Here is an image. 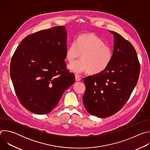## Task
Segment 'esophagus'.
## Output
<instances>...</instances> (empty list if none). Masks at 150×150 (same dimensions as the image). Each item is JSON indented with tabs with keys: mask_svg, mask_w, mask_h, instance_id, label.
I'll use <instances>...</instances> for the list:
<instances>
[{
	"mask_svg": "<svg viewBox=\"0 0 150 150\" xmlns=\"http://www.w3.org/2000/svg\"><path fill=\"white\" fill-rule=\"evenodd\" d=\"M81 77L79 75H75V80H76V81H81Z\"/></svg>",
	"mask_w": 150,
	"mask_h": 150,
	"instance_id": "34e87169",
	"label": "esophagus"
}]
</instances>
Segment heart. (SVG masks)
<instances>
[{
  "label": "heart",
  "instance_id": "1",
  "mask_svg": "<svg viewBox=\"0 0 150 150\" xmlns=\"http://www.w3.org/2000/svg\"><path fill=\"white\" fill-rule=\"evenodd\" d=\"M81 60L69 65L68 68L78 74L89 72L91 75L101 73L110 65L113 58L111 48L93 33L80 34L66 50V58L70 63L79 57Z\"/></svg>",
  "mask_w": 150,
  "mask_h": 150
}]
</instances>
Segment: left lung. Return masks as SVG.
<instances>
[{"label": "left lung", "mask_w": 150, "mask_h": 150, "mask_svg": "<svg viewBox=\"0 0 150 150\" xmlns=\"http://www.w3.org/2000/svg\"><path fill=\"white\" fill-rule=\"evenodd\" d=\"M114 36L113 58L101 73L83 78L86 90L83 105L91 115L104 118L119 111L137 83L140 64L137 52L129 41L119 34Z\"/></svg>", "instance_id": "left-lung-1"}]
</instances>
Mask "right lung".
I'll return each instance as SVG.
<instances>
[{
  "mask_svg": "<svg viewBox=\"0 0 150 150\" xmlns=\"http://www.w3.org/2000/svg\"><path fill=\"white\" fill-rule=\"evenodd\" d=\"M67 40L65 26L41 30L27 36L12 57L10 75L16 94L32 113L50 112L75 82L64 60Z\"/></svg>",
  "mask_w": 150,
  "mask_h": 150,
  "instance_id": "right-lung-1",
  "label": "right lung"
}]
</instances>
